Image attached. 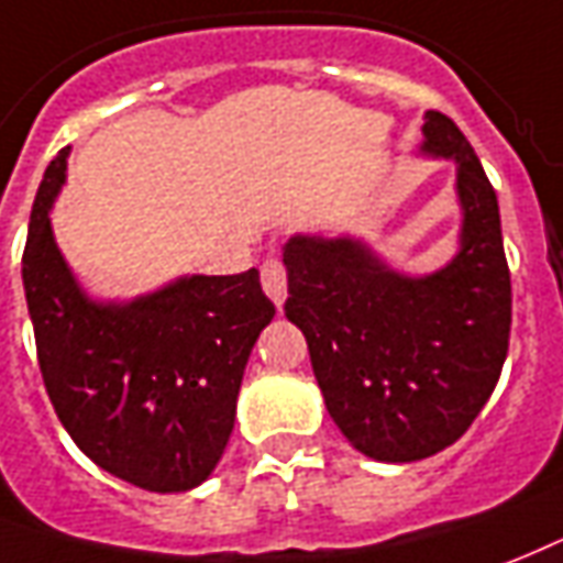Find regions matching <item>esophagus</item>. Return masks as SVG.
Listing matches in <instances>:
<instances>
[{"instance_id":"obj_1","label":"esophagus","mask_w":563,"mask_h":563,"mask_svg":"<svg viewBox=\"0 0 563 563\" xmlns=\"http://www.w3.org/2000/svg\"><path fill=\"white\" fill-rule=\"evenodd\" d=\"M261 285H264L266 297L276 302V309H282V302L287 299L285 264H282V261H266V264L261 266Z\"/></svg>"}]
</instances>
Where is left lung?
I'll use <instances>...</instances> for the list:
<instances>
[{
    "instance_id": "8db88e82",
    "label": "left lung",
    "mask_w": 563,
    "mask_h": 563,
    "mask_svg": "<svg viewBox=\"0 0 563 563\" xmlns=\"http://www.w3.org/2000/svg\"><path fill=\"white\" fill-rule=\"evenodd\" d=\"M420 155L455 164L459 249L434 273H401L360 236L285 242L287 321L309 344L332 422L375 462L455 444L498 384L510 344V269L495 188L453 119L429 110Z\"/></svg>"
}]
</instances>
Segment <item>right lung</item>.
I'll list each match as a JSON object with an SVG mask.
<instances>
[{"mask_svg": "<svg viewBox=\"0 0 563 563\" xmlns=\"http://www.w3.org/2000/svg\"><path fill=\"white\" fill-rule=\"evenodd\" d=\"M68 155L71 146L44 170L23 252L47 396L108 474L164 495L195 489L228 446L242 372L276 309L257 269L179 276L134 299L89 297L51 224Z\"/></svg>", "mask_w": 563, "mask_h": 563, "instance_id": "obj_1", "label": "right lung"}]
</instances>
